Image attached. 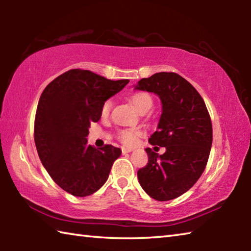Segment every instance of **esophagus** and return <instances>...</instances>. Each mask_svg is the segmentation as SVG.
<instances>
[{"label": "esophagus", "instance_id": "1", "mask_svg": "<svg viewBox=\"0 0 251 251\" xmlns=\"http://www.w3.org/2000/svg\"><path fill=\"white\" fill-rule=\"evenodd\" d=\"M131 151H133V148L131 147H122L123 154H127V152H130Z\"/></svg>", "mask_w": 251, "mask_h": 251}]
</instances>
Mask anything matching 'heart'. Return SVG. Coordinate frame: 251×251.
Here are the masks:
<instances>
[{"instance_id": "obj_1", "label": "heart", "mask_w": 251, "mask_h": 251, "mask_svg": "<svg viewBox=\"0 0 251 251\" xmlns=\"http://www.w3.org/2000/svg\"><path fill=\"white\" fill-rule=\"evenodd\" d=\"M131 101L136 108H137L139 112L145 108L150 109L152 105V99L151 96L146 92H138L135 93V94L131 96ZM113 101L110 100H105V103L101 106L100 114L101 117H107L110 113V109H112ZM144 135V131L138 128V127H129V128H123L118 129L116 131V137L118 141L124 144L126 146H133L137 143L138 138Z\"/></svg>"}]
</instances>
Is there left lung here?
I'll list each match as a JSON object with an SVG mask.
<instances>
[{
    "label": "left lung",
    "instance_id": "left-lung-1",
    "mask_svg": "<svg viewBox=\"0 0 251 251\" xmlns=\"http://www.w3.org/2000/svg\"><path fill=\"white\" fill-rule=\"evenodd\" d=\"M135 88L159 96L163 113L150 143L166 148L163 155L146 148L148 163L137 172L139 184L156 201H172L205 171L212 144L210 115L196 88L173 72L142 78Z\"/></svg>",
    "mask_w": 251,
    "mask_h": 251
}]
</instances>
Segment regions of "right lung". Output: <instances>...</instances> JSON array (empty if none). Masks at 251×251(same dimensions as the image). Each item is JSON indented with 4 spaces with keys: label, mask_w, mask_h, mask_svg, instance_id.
<instances>
[{
    "label": "right lung",
    "mask_w": 251,
    "mask_h": 251,
    "mask_svg": "<svg viewBox=\"0 0 251 251\" xmlns=\"http://www.w3.org/2000/svg\"><path fill=\"white\" fill-rule=\"evenodd\" d=\"M128 82L74 69L57 76L42 93L34 122L37 154L50 178L73 196L97 192L122 154L112 145H88L86 137L92 123L100 121L105 100Z\"/></svg>",
    "instance_id": "right-lung-1"
}]
</instances>
